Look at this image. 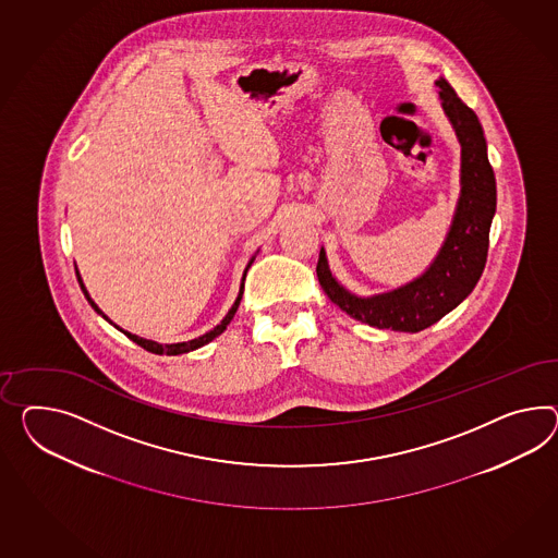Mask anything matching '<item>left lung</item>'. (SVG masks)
<instances>
[{"label": "left lung", "instance_id": "left-lung-1", "mask_svg": "<svg viewBox=\"0 0 558 558\" xmlns=\"http://www.w3.org/2000/svg\"><path fill=\"white\" fill-rule=\"evenodd\" d=\"M435 85L461 145V194L451 229L429 269L388 293L357 298L336 281L326 251H319L315 271L326 295L350 317L372 328L411 333L429 328L472 293L486 267L489 227L496 215V178L487 159L484 129L445 78Z\"/></svg>", "mask_w": 558, "mask_h": 558}]
</instances>
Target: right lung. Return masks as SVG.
I'll return each mask as SVG.
<instances>
[{"mask_svg":"<svg viewBox=\"0 0 558 558\" xmlns=\"http://www.w3.org/2000/svg\"><path fill=\"white\" fill-rule=\"evenodd\" d=\"M253 260H255V257L251 258L248 260V265H246V269H244L243 275V283H241V289H239V298L234 300V303H232V307L229 310V314L225 315V319L216 326L215 329H210V331H206L204 336H201V338H194V340H190V342H178V343H158L154 342V340H145V338H140V336H135V333H129V331H125V329L119 328V326H114L113 322L107 317V315L102 314L99 310V305L95 303V301L90 300V295H88V291H86L85 283H83V279H81V275H78V271H76V277H78V283H81V289H83V293H85L86 301L93 305V310L97 312V314L102 315L109 324H113L114 328L119 329V331H123L125 336H128L129 340H133L135 343H140L144 350H147V352H151V354H166V356H178V354H186V352H192V350H198V348H202V345H206L208 342H213L215 338H218L225 329H227V326H229L230 322H232V317H234V314H236V310H239V303H241V300H243V291H244V277H246V271H248V267L253 265Z\"/></svg>","mask_w":558,"mask_h":558,"instance_id":"right-lung-1","label":"right lung"}]
</instances>
